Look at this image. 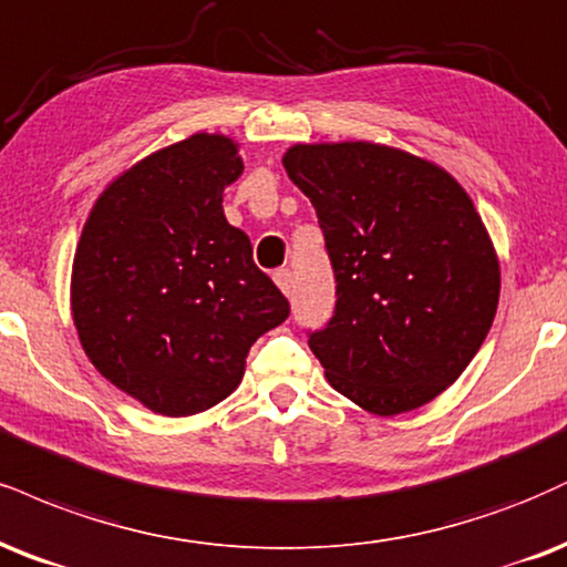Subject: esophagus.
<instances>
[{"mask_svg": "<svg viewBox=\"0 0 567 567\" xmlns=\"http://www.w3.org/2000/svg\"><path fill=\"white\" fill-rule=\"evenodd\" d=\"M275 282L277 288L285 292V296H292V288H296V282H292V271L290 269H277L275 271Z\"/></svg>", "mask_w": 567, "mask_h": 567, "instance_id": "esophagus-1", "label": "esophagus"}]
</instances>
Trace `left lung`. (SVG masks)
<instances>
[{"label":"left lung","instance_id":"left-lung-1","mask_svg":"<svg viewBox=\"0 0 567 567\" xmlns=\"http://www.w3.org/2000/svg\"><path fill=\"white\" fill-rule=\"evenodd\" d=\"M282 163L336 275L332 317L306 332L330 385L374 414L427 404L465 372L499 303L473 200L433 163L370 142L296 145Z\"/></svg>","mask_w":567,"mask_h":567}]
</instances>
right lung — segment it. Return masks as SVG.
<instances>
[{
    "mask_svg": "<svg viewBox=\"0 0 567 567\" xmlns=\"http://www.w3.org/2000/svg\"><path fill=\"white\" fill-rule=\"evenodd\" d=\"M243 174L231 140L195 134L102 193L73 258V322L92 364L168 417L240 385L245 357L290 317L288 298L224 218Z\"/></svg>",
    "mask_w": 567,
    "mask_h": 567,
    "instance_id": "right-lung-1",
    "label": "right lung"
}]
</instances>
